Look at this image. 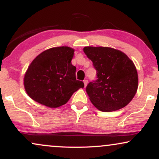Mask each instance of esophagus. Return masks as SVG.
<instances>
[{
    "instance_id": "34e87169",
    "label": "esophagus",
    "mask_w": 159,
    "mask_h": 159,
    "mask_svg": "<svg viewBox=\"0 0 159 159\" xmlns=\"http://www.w3.org/2000/svg\"><path fill=\"white\" fill-rule=\"evenodd\" d=\"M87 83H88V81H87V79L84 80V87H86V86H87Z\"/></svg>"
}]
</instances>
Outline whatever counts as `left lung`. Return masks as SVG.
I'll use <instances>...</instances> for the list:
<instances>
[{"label": "left lung", "mask_w": 159, "mask_h": 159, "mask_svg": "<svg viewBox=\"0 0 159 159\" xmlns=\"http://www.w3.org/2000/svg\"><path fill=\"white\" fill-rule=\"evenodd\" d=\"M84 52L96 70V79L86 87L91 102L105 112L126 106L138 90L134 63L124 53L107 47L88 46Z\"/></svg>", "instance_id": "obj_1"}]
</instances>
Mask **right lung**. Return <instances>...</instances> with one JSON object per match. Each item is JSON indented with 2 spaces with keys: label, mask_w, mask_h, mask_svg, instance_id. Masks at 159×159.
Instances as JSON below:
<instances>
[{
  "label": "right lung",
  "mask_w": 159,
  "mask_h": 159,
  "mask_svg": "<svg viewBox=\"0 0 159 159\" xmlns=\"http://www.w3.org/2000/svg\"><path fill=\"white\" fill-rule=\"evenodd\" d=\"M74 50L67 46L52 48L39 54L29 66L24 84L34 101L47 107L64 105L83 81L76 79V67L71 63Z\"/></svg>",
  "instance_id": "right-lung-1"
}]
</instances>
